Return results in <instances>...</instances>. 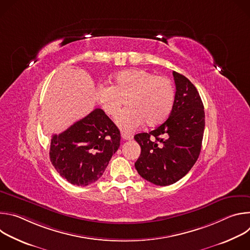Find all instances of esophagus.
I'll return each mask as SVG.
<instances>
[{
    "mask_svg": "<svg viewBox=\"0 0 250 250\" xmlns=\"http://www.w3.org/2000/svg\"><path fill=\"white\" fill-rule=\"evenodd\" d=\"M122 137L125 140H131L133 138V135L131 133H127V132H122Z\"/></svg>",
    "mask_w": 250,
    "mask_h": 250,
    "instance_id": "34e87169",
    "label": "esophagus"
}]
</instances>
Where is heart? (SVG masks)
Returning <instances> with one entry per match:
<instances>
[{
    "mask_svg": "<svg viewBox=\"0 0 250 250\" xmlns=\"http://www.w3.org/2000/svg\"><path fill=\"white\" fill-rule=\"evenodd\" d=\"M127 98L128 108L116 116V124L124 131H132L146 123L149 126L162 124L171 114L175 89L171 80L155 76L144 69H129L118 73L114 84H100L96 99L104 113L115 116Z\"/></svg>",
    "mask_w": 250,
    "mask_h": 250,
    "instance_id": "heart-1",
    "label": "heart"
}]
</instances>
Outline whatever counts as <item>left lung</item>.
Masks as SVG:
<instances>
[{
    "mask_svg": "<svg viewBox=\"0 0 250 250\" xmlns=\"http://www.w3.org/2000/svg\"><path fill=\"white\" fill-rule=\"evenodd\" d=\"M173 77L176 93L168 119L148 133L134 135L141 147L135 169L158 186L174 184L191 170L200 155L205 129L204 104L196 87L175 71Z\"/></svg>",
    "mask_w": 250,
    "mask_h": 250,
    "instance_id": "1",
    "label": "left lung"
}]
</instances>
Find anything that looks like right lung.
I'll return each mask as SVG.
<instances>
[{"instance_id":"obj_1","label":"right lung","mask_w":250,"mask_h":250,"mask_svg":"<svg viewBox=\"0 0 250 250\" xmlns=\"http://www.w3.org/2000/svg\"><path fill=\"white\" fill-rule=\"evenodd\" d=\"M121 133L101 109L52 135L49 157L52 165L69 183L87 186L103 175L120 147Z\"/></svg>"}]
</instances>
